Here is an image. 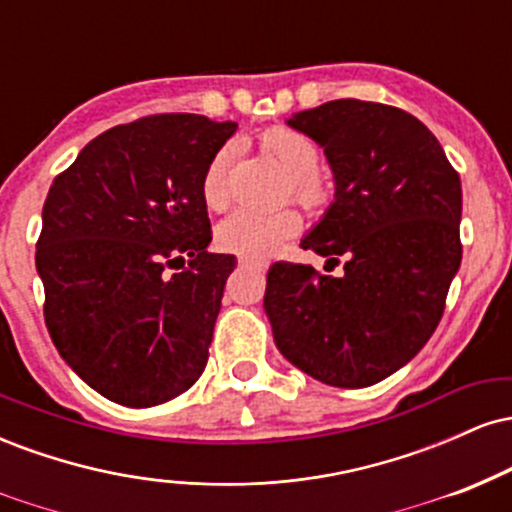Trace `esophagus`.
<instances>
[{
    "label": "esophagus",
    "instance_id": "34e87169",
    "mask_svg": "<svg viewBox=\"0 0 512 512\" xmlns=\"http://www.w3.org/2000/svg\"><path fill=\"white\" fill-rule=\"evenodd\" d=\"M238 264H240V267H255V269H264V264H262V262H248V260H240Z\"/></svg>",
    "mask_w": 512,
    "mask_h": 512
}]
</instances>
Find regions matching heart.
<instances>
[{"instance_id":"obj_1","label":"heart","mask_w":512,"mask_h":512,"mask_svg":"<svg viewBox=\"0 0 512 512\" xmlns=\"http://www.w3.org/2000/svg\"><path fill=\"white\" fill-rule=\"evenodd\" d=\"M260 146L279 163L286 173V192L303 204L305 209H320L327 202V187L322 185L320 146L308 134L291 127H272L260 134ZM231 151L228 146L209 158L199 182L202 202L209 209H221L226 204V173ZM298 214L289 207L274 211H233L216 228V245L223 252L243 257L250 262L267 260L284 240L298 233Z\"/></svg>"}]
</instances>
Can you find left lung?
Returning <instances> with one entry per match:
<instances>
[{"instance_id":"8db88e82","label":"left lung","mask_w":512,"mask_h":512,"mask_svg":"<svg viewBox=\"0 0 512 512\" xmlns=\"http://www.w3.org/2000/svg\"><path fill=\"white\" fill-rule=\"evenodd\" d=\"M289 125L325 149L337 185L301 248L344 269L269 267L274 342L320 383L375 385L419 354L443 317L462 260L460 175L431 129L392 105L342 98Z\"/></svg>"}]
</instances>
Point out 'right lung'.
<instances>
[{"instance_id": "1", "label": "right lung", "mask_w": 512, "mask_h": 512, "mask_svg": "<svg viewBox=\"0 0 512 512\" xmlns=\"http://www.w3.org/2000/svg\"><path fill=\"white\" fill-rule=\"evenodd\" d=\"M236 122L163 113L88 142L52 180L35 267L60 356L110 402L154 407L197 383L233 255L209 252L199 182Z\"/></svg>"}]
</instances>
